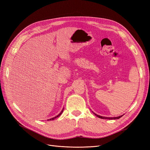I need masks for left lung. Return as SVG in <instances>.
I'll list each match as a JSON object with an SVG mask.
<instances>
[{
	"label": "left lung",
	"mask_w": 150,
	"mask_h": 150,
	"mask_svg": "<svg viewBox=\"0 0 150 150\" xmlns=\"http://www.w3.org/2000/svg\"><path fill=\"white\" fill-rule=\"evenodd\" d=\"M94 114L96 115L97 117H99V118H101V119H108V120H116V119H119L121 117H122V116H118V117H103V116H99L96 114H95V113H94Z\"/></svg>",
	"instance_id": "left-lung-1"
}]
</instances>
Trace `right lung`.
I'll return each mask as SVG.
<instances>
[{
  "instance_id": "right-lung-1",
  "label": "right lung",
  "mask_w": 150,
  "mask_h": 150,
  "mask_svg": "<svg viewBox=\"0 0 150 150\" xmlns=\"http://www.w3.org/2000/svg\"><path fill=\"white\" fill-rule=\"evenodd\" d=\"M62 111H61V113H59V114L57 116H56V117H52V118H51V119H50L49 120H54V119H55V118H56V117H59V116L61 115V113H62Z\"/></svg>"
}]
</instances>
